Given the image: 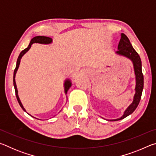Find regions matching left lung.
<instances>
[{"label":"left lung","instance_id":"8db88e82","mask_svg":"<svg viewBox=\"0 0 156 156\" xmlns=\"http://www.w3.org/2000/svg\"><path fill=\"white\" fill-rule=\"evenodd\" d=\"M115 54L127 58L133 63V70L136 76V87H135V94L133 96V99L131 103L126 108L123 115L120 118L117 119L107 120L108 121H117L124 119L131 115L138 107L141 99V96L144 87V77L142 72V62L140 57L136 50L132 47L131 44L125 34H121V38L118 46V51H115Z\"/></svg>","mask_w":156,"mask_h":156}]
</instances>
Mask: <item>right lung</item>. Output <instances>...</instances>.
<instances>
[{"label": "right lung", "mask_w": 156, "mask_h": 156, "mask_svg": "<svg viewBox=\"0 0 156 156\" xmlns=\"http://www.w3.org/2000/svg\"><path fill=\"white\" fill-rule=\"evenodd\" d=\"M34 43H39V44H49L52 43V38H49V37H47V36H35L34 37V38L31 39L30 44H29L28 47L27 48L25 49L23 51H22L20 52V54L19 55V56H18V59H17V62H16V68H15V70H14V89H15V92H16V98L18 102V103H19L20 106L21 107V108L23 109V111H25L26 113H27L26 112L25 109L23 107V105L22 104V102H21L19 98V96H18V89H17V87H16V80H15V78H16V72L18 71V69L19 67V65H20V60L22 58V57L24 56V55L27 53L30 49L31 48V44H34ZM71 86H72V81H71L70 79H66L64 82V90H65V94H67V91L69 90V89L71 87ZM29 114V113H28ZM30 115H31L30 114H29ZM31 117L33 118H35L34 117V116L31 115ZM36 119H38V118H36ZM39 120V119H38Z\"/></svg>", "instance_id": "obj_1"}]
</instances>
